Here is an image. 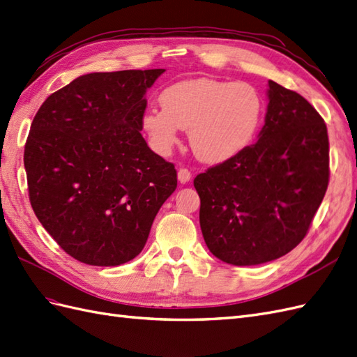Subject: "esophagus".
<instances>
[{
    "label": "esophagus",
    "instance_id": "obj_1",
    "mask_svg": "<svg viewBox=\"0 0 357 357\" xmlns=\"http://www.w3.org/2000/svg\"><path fill=\"white\" fill-rule=\"evenodd\" d=\"M178 179L181 184H187V182L191 179V172L188 169H179L178 170Z\"/></svg>",
    "mask_w": 357,
    "mask_h": 357
}]
</instances>
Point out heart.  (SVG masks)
I'll return each mask as SVG.
<instances>
[{"mask_svg": "<svg viewBox=\"0 0 357 357\" xmlns=\"http://www.w3.org/2000/svg\"><path fill=\"white\" fill-rule=\"evenodd\" d=\"M160 104L161 109L151 108L142 119L153 151L167 155L179 130H188L191 151L208 164L225 162L248 148L266 112L255 86L213 78L172 84L161 91Z\"/></svg>", "mask_w": 357, "mask_h": 357, "instance_id": "b5f03b06", "label": "heart"}]
</instances>
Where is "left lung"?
<instances>
[{"mask_svg": "<svg viewBox=\"0 0 357 357\" xmlns=\"http://www.w3.org/2000/svg\"><path fill=\"white\" fill-rule=\"evenodd\" d=\"M257 143L195 178L199 222L215 258L258 266L305 238L328 185L323 117L296 91L268 81Z\"/></svg>", "mask_w": 357, "mask_h": 357, "instance_id": "left-lung-1", "label": "left lung"}]
</instances>
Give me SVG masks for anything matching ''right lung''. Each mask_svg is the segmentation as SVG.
<instances>
[{
  "label": "right lung",
  "instance_id": "right-lung-1",
  "mask_svg": "<svg viewBox=\"0 0 357 357\" xmlns=\"http://www.w3.org/2000/svg\"><path fill=\"white\" fill-rule=\"evenodd\" d=\"M164 69L93 72L54 91L24 151L36 217L60 248L89 266L134 259L176 170L140 131L146 90Z\"/></svg>",
  "mask_w": 357,
  "mask_h": 357
}]
</instances>
